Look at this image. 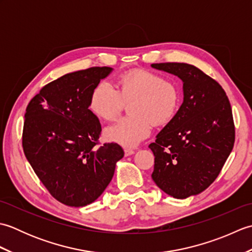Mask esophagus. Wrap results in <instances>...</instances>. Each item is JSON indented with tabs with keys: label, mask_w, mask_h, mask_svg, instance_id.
Here are the masks:
<instances>
[{
	"label": "esophagus",
	"mask_w": 252,
	"mask_h": 252,
	"mask_svg": "<svg viewBox=\"0 0 252 252\" xmlns=\"http://www.w3.org/2000/svg\"><path fill=\"white\" fill-rule=\"evenodd\" d=\"M133 154H134V151H132V149H125V156L126 157H129Z\"/></svg>",
	"instance_id": "obj_1"
}]
</instances>
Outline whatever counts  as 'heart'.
I'll return each mask as SVG.
<instances>
[{"label": "heart", "instance_id": "1", "mask_svg": "<svg viewBox=\"0 0 252 252\" xmlns=\"http://www.w3.org/2000/svg\"><path fill=\"white\" fill-rule=\"evenodd\" d=\"M180 91L172 82L157 73L138 70L126 73L119 89L109 81H100L90 97V109L103 120H112L126 103L131 116L123 117L104 131L108 142L126 148L137 146L152 133L155 125H165L175 116L180 106Z\"/></svg>", "mask_w": 252, "mask_h": 252}]
</instances>
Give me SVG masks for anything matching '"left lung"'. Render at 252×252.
I'll return each mask as SVG.
<instances>
[{"label":"left lung","mask_w":252,"mask_h":252,"mask_svg":"<svg viewBox=\"0 0 252 252\" xmlns=\"http://www.w3.org/2000/svg\"><path fill=\"white\" fill-rule=\"evenodd\" d=\"M183 83V103L148 147L152 178L165 194L185 199L200 194L221 172L235 141L231 104L222 87L185 63H152Z\"/></svg>","instance_id":"obj_1"}]
</instances>
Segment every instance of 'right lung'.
<instances>
[{
    "label": "right lung",
    "instance_id": "1",
    "mask_svg": "<svg viewBox=\"0 0 252 252\" xmlns=\"http://www.w3.org/2000/svg\"><path fill=\"white\" fill-rule=\"evenodd\" d=\"M112 70L92 67L67 73L46 84L26 109V158L51 195L66 206L94 202L125 156L115 143L96 147L101 126L89 109L94 88Z\"/></svg>",
    "mask_w": 252,
    "mask_h": 252
}]
</instances>
